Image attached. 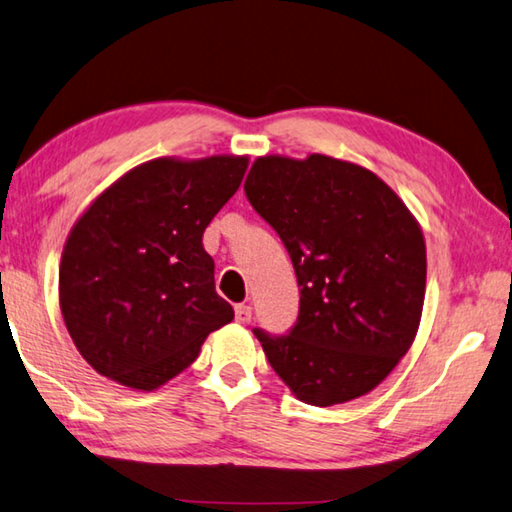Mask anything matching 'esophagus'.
Here are the masks:
<instances>
[{
  "mask_svg": "<svg viewBox=\"0 0 512 512\" xmlns=\"http://www.w3.org/2000/svg\"><path fill=\"white\" fill-rule=\"evenodd\" d=\"M236 321H238V324H249V321H251V308L245 306V303L236 306Z\"/></svg>",
  "mask_w": 512,
  "mask_h": 512,
  "instance_id": "1",
  "label": "esophagus"
}]
</instances>
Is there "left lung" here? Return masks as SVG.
I'll list each match as a JSON object with an SVG mask.
<instances>
[{
    "label": "left lung",
    "instance_id": "8db88e82",
    "mask_svg": "<svg viewBox=\"0 0 512 512\" xmlns=\"http://www.w3.org/2000/svg\"><path fill=\"white\" fill-rule=\"evenodd\" d=\"M245 195L279 233L301 288L288 333L254 328L272 369L315 407L369 393L420 324L427 256L414 215L371 170L326 155L258 157Z\"/></svg>",
    "mask_w": 512,
    "mask_h": 512
}]
</instances>
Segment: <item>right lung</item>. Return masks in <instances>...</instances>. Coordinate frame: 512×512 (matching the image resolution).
Listing matches in <instances>:
<instances>
[{
  "instance_id": "1",
  "label": "right lung",
  "mask_w": 512,
  "mask_h": 512,
  "mask_svg": "<svg viewBox=\"0 0 512 512\" xmlns=\"http://www.w3.org/2000/svg\"><path fill=\"white\" fill-rule=\"evenodd\" d=\"M247 157L152 159L112 184L71 229L60 310L78 353L105 378L152 391L233 319L215 292L204 229L238 191Z\"/></svg>"
}]
</instances>
